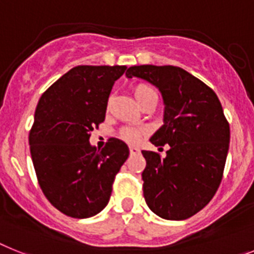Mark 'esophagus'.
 I'll use <instances>...</instances> for the list:
<instances>
[{
    "instance_id": "obj_1",
    "label": "esophagus",
    "mask_w": 254,
    "mask_h": 254,
    "mask_svg": "<svg viewBox=\"0 0 254 254\" xmlns=\"http://www.w3.org/2000/svg\"><path fill=\"white\" fill-rule=\"evenodd\" d=\"M129 152H130V155H137V153H139V148L138 147H134V146H130L129 147Z\"/></svg>"
}]
</instances>
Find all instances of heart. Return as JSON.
Wrapping results in <instances>:
<instances>
[{
    "instance_id": "1",
    "label": "heart",
    "mask_w": 254,
    "mask_h": 254,
    "mask_svg": "<svg viewBox=\"0 0 254 254\" xmlns=\"http://www.w3.org/2000/svg\"><path fill=\"white\" fill-rule=\"evenodd\" d=\"M133 94L134 97H135V99H137L138 103H140V102L143 101L144 98L156 94V93H155V90H153L151 86H148V85L137 84L133 87ZM143 134H144V130H142V129L127 127L121 129L120 133H119V137H120L123 140H125L127 143L134 144V143H137Z\"/></svg>"
}]
</instances>
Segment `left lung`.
<instances>
[{
	"mask_svg": "<svg viewBox=\"0 0 254 254\" xmlns=\"http://www.w3.org/2000/svg\"><path fill=\"white\" fill-rule=\"evenodd\" d=\"M139 77L163 95L164 125L151 137L169 144L167 156L142 151L147 205L164 219L182 221L201 210L217 192L230 144V125L218 97L208 85L174 65H133L127 77Z\"/></svg>",
	"mask_w": 254,
	"mask_h": 254,
	"instance_id": "8db88e82",
	"label": "left lung"
}]
</instances>
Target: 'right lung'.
I'll list each match as a JSON object with an SVG mask.
<instances>
[{"label": "right lung", "instance_id": "add662e5", "mask_svg": "<svg viewBox=\"0 0 254 254\" xmlns=\"http://www.w3.org/2000/svg\"><path fill=\"white\" fill-rule=\"evenodd\" d=\"M125 69L77 65L38 101L29 131L38 185L51 205L72 218H89L106 208L115 177L129 156L127 146L117 138H110L101 151L89 143Z\"/></svg>", "mask_w": 254, "mask_h": 254}]
</instances>
